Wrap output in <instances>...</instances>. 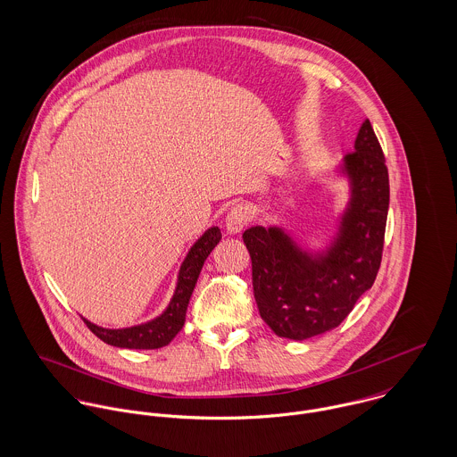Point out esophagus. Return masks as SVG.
<instances>
[{"label":"esophagus","mask_w":457,"mask_h":457,"mask_svg":"<svg viewBox=\"0 0 457 457\" xmlns=\"http://www.w3.org/2000/svg\"><path fill=\"white\" fill-rule=\"evenodd\" d=\"M250 218H252V212L246 205L239 204L236 207H232L225 218V227H227V232L228 234H239L248 223H250Z\"/></svg>","instance_id":"esophagus-1"}]
</instances>
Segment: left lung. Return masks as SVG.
Masks as SVG:
<instances>
[{
	"instance_id": "obj_1",
	"label": "left lung",
	"mask_w": 457,
	"mask_h": 457,
	"mask_svg": "<svg viewBox=\"0 0 457 457\" xmlns=\"http://www.w3.org/2000/svg\"><path fill=\"white\" fill-rule=\"evenodd\" d=\"M343 170L352 196L339 234L312 257L278 227H252L243 241L252 259L253 295L262 320L279 337L308 339L339 326L375 283L389 212V170L366 120Z\"/></svg>"
}]
</instances>
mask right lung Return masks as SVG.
I'll return each mask as SVG.
<instances>
[{
  "label": "right lung",
  "mask_w": 457,
  "mask_h": 457,
  "mask_svg": "<svg viewBox=\"0 0 457 457\" xmlns=\"http://www.w3.org/2000/svg\"><path fill=\"white\" fill-rule=\"evenodd\" d=\"M221 232L218 227H211L188 252L178 276V287L169 308L154 320L127 327V328H104L87 322V328L98 336L104 343L120 346V348H135V350H154L169 345L174 336L185 326L187 308L195 288L196 278L212 248L220 243Z\"/></svg>",
  "instance_id": "obj_1"
}]
</instances>
